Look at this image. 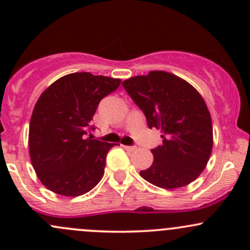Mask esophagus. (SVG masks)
Here are the masks:
<instances>
[{
  "label": "esophagus",
  "instance_id": "esophagus-1",
  "mask_svg": "<svg viewBox=\"0 0 250 250\" xmlns=\"http://www.w3.org/2000/svg\"><path fill=\"white\" fill-rule=\"evenodd\" d=\"M123 147H125L127 151H130V152L137 150V146H123Z\"/></svg>",
  "mask_w": 250,
  "mask_h": 250
}]
</instances>
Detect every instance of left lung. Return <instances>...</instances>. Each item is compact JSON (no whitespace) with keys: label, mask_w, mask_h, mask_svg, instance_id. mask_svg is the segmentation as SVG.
Listing matches in <instances>:
<instances>
[{"label":"left lung","mask_w":250,"mask_h":250,"mask_svg":"<svg viewBox=\"0 0 250 250\" xmlns=\"http://www.w3.org/2000/svg\"><path fill=\"white\" fill-rule=\"evenodd\" d=\"M145 113L148 128L161 129L162 144L141 178L162 188L188 185L207 167L213 148L210 112L193 85L167 71H150L122 83Z\"/></svg>","instance_id":"obj_1"}]
</instances>
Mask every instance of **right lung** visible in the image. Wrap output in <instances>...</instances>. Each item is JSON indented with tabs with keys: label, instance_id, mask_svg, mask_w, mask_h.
<instances>
[{
	"label": "right lung",
	"instance_id": "1",
	"mask_svg": "<svg viewBox=\"0 0 250 250\" xmlns=\"http://www.w3.org/2000/svg\"><path fill=\"white\" fill-rule=\"evenodd\" d=\"M120 84V78L74 72L40 95L30 120L29 153L48 190L76 197L102 180L107 152L117 144L85 135L100 100Z\"/></svg>",
	"mask_w": 250,
	"mask_h": 250
}]
</instances>
